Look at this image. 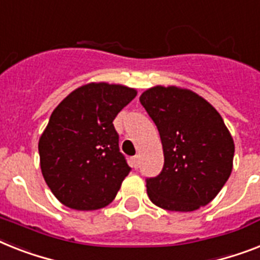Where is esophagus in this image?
Returning <instances> with one entry per match:
<instances>
[{"label": "esophagus", "mask_w": 260, "mask_h": 260, "mask_svg": "<svg viewBox=\"0 0 260 260\" xmlns=\"http://www.w3.org/2000/svg\"><path fill=\"white\" fill-rule=\"evenodd\" d=\"M139 164H140V156H134V157H132V167H134V168H137Z\"/></svg>", "instance_id": "34e87169"}]
</instances>
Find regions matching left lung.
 <instances>
[{
  "label": "left lung",
  "instance_id": "left-lung-1",
  "mask_svg": "<svg viewBox=\"0 0 260 260\" xmlns=\"http://www.w3.org/2000/svg\"><path fill=\"white\" fill-rule=\"evenodd\" d=\"M140 103L163 144V170L147 179L152 203L180 212L210 203L229 180L235 152L219 112L202 96L178 86L149 88Z\"/></svg>",
  "mask_w": 260,
  "mask_h": 260
}]
</instances>
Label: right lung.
Returning a JSON list of instances; mask_svg holds the SVG:
<instances>
[{
    "label": "right lung",
    "mask_w": 260,
    "mask_h": 260,
    "mask_svg": "<svg viewBox=\"0 0 260 260\" xmlns=\"http://www.w3.org/2000/svg\"><path fill=\"white\" fill-rule=\"evenodd\" d=\"M134 88L90 82L65 97L39 141L42 176L64 206L93 211L115 199L129 174L113 120L136 97Z\"/></svg>",
    "instance_id": "right-lung-1"
}]
</instances>
